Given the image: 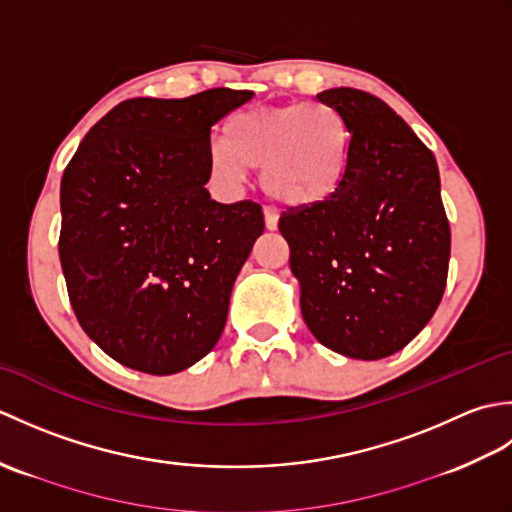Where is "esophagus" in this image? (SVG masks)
Here are the masks:
<instances>
[{"label":"esophagus","instance_id":"1","mask_svg":"<svg viewBox=\"0 0 512 512\" xmlns=\"http://www.w3.org/2000/svg\"><path fill=\"white\" fill-rule=\"evenodd\" d=\"M264 220H266V228H268V231H277V224H279V211H277V209H270V206H266V211H264Z\"/></svg>","mask_w":512,"mask_h":512}]
</instances>
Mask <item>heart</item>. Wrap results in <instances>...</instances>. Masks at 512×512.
Wrapping results in <instances>:
<instances>
[{"instance_id":"1","label":"heart","mask_w":512,"mask_h":512,"mask_svg":"<svg viewBox=\"0 0 512 512\" xmlns=\"http://www.w3.org/2000/svg\"><path fill=\"white\" fill-rule=\"evenodd\" d=\"M352 134L345 118L325 103L250 107L228 118L224 143L206 162L215 178L235 184L259 167L264 191L284 206H314L341 189L350 169Z\"/></svg>"}]
</instances>
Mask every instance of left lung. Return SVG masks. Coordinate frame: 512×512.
Returning a JSON list of instances; mask_svg holds the SVG:
<instances>
[{
    "mask_svg": "<svg viewBox=\"0 0 512 512\" xmlns=\"http://www.w3.org/2000/svg\"><path fill=\"white\" fill-rule=\"evenodd\" d=\"M317 99L350 127V169L330 200L281 215L279 231L314 339L378 361L429 323L447 286L451 231L438 162L376 96L332 88Z\"/></svg>",
    "mask_w": 512,
    "mask_h": 512,
    "instance_id": "left-lung-1",
    "label": "left lung"
}]
</instances>
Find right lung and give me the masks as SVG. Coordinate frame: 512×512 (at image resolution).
I'll list each match as a JSON object with an SVG mask.
<instances>
[{"label": "right lung", "instance_id": "add662e5", "mask_svg": "<svg viewBox=\"0 0 512 512\" xmlns=\"http://www.w3.org/2000/svg\"><path fill=\"white\" fill-rule=\"evenodd\" d=\"M253 96L215 88L123 101L63 171L59 257L72 310L125 367L178 374L220 341L264 213L211 200L206 151L211 127Z\"/></svg>", "mask_w": 512, "mask_h": 512}]
</instances>
